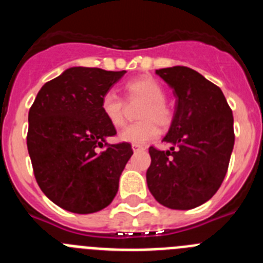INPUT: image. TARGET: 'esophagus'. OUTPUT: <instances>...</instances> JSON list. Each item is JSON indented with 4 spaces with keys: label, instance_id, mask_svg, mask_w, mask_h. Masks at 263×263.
<instances>
[{
    "label": "esophagus",
    "instance_id": "obj_1",
    "mask_svg": "<svg viewBox=\"0 0 263 263\" xmlns=\"http://www.w3.org/2000/svg\"><path fill=\"white\" fill-rule=\"evenodd\" d=\"M132 148H133V152H138V150H143V148H145V146L136 145V143H133V145H132Z\"/></svg>",
    "mask_w": 263,
    "mask_h": 263
}]
</instances>
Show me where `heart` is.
Listing matches in <instances>:
<instances>
[{
	"mask_svg": "<svg viewBox=\"0 0 263 263\" xmlns=\"http://www.w3.org/2000/svg\"><path fill=\"white\" fill-rule=\"evenodd\" d=\"M127 100H142L143 105L138 113L139 121L130 124L120 133V139L124 142L142 145L159 136V127L171 125L174 113L166 100L163 87L150 76L133 79L125 84ZM100 108L109 124L120 127L125 124V103L113 90H108L101 97Z\"/></svg>",
	"mask_w": 263,
	"mask_h": 263,
	"instance_id": "heart-1",
	"label": "heart"
}]
</instances>
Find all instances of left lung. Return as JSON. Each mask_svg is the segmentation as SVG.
Masks as SVG:
<instances>
[{
	"label": "left lung",
	"mask_w": 263,
	"mask_h": 263,
	"mask_svg": "<svg viewBox=\"0 0 263 263\" xmlns=\"http://www.w3.org/2000/svg\"><path fill=\"white\" fill-rule=\"evenodd\" d=\"M173 88L175 113L163 142L150 146L146 173L155 200L171 210H192L208 201L221 185L234 146L233 115L221 89L188 67L157 69Z\"/></svg>",
	"instance_id": "left-lung-1"
}]
</instances>
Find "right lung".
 I'll list each match as a JSON object with an SVG mask.
<instances>
[{
    "label": "right lung",
    "mask_w": 263,
    "mask_h": 263,
    "mask_svg": "<svg viewBox=\"0 0 263 263\" xmlns=\"http://www.w3.org/2000/svg\"><path fill=\"white\" fill-rule=\"evenodd\" d=\"M126 71L72 67L47 81L29 110L27 150L36 183L63 210L93 213L111 203L133 150L116 136L100 103Z\"/></svg>",
    "instance_id": "1"
}]
</instances>
